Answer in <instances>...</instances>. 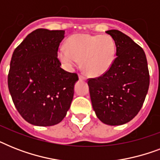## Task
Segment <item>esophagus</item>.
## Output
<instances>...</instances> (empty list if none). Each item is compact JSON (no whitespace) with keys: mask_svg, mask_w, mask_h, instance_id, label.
I'll return each instance as SVG.
<instances>
[{"mask_svg":"<svg viewBox=\"0 0 160 160\" xmlns=\"http://www.w3.org/2000/svg\"><path fill=\"white\" fill-rule=\"evenodd\" d=\"M79 79H80V80H86V77H85L84 75H82V74H80V75H79Z\"/></svg>","mask_w":160,"mask_h":160,"instance_id":"1","label":"esophagus"}]
</instances>
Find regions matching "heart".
Masks as SVG:
<instances>
[{"mask_svg":"<svg viewBox=\"0 0 160 160\" xmlns=\"http://www.w3.org/2000/svg\"><path fill=\"white\" fill-rule=\"evenodd\" d=\"M116 56V43L109 35L75 34L67 40V47L58 48L57 57L66 70H72L82 60L85 74L100 76L113 65Z\"/></svg>","mask_w":160,"mask_h":160,"instance_id":"1","label":"heart"}]
</instances>
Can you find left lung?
<instances>
[{
	"label": "left lung",
	"instance_id": "1",
	"mask_svg": "<svg viewBox=\"0 0 160 160\" xmlns=\"http://www.w3.org/2000/svg\"><path fill=\"white\" fill-rule=\"evenodd\" d=\"M116 43V58L106 73L88 79L93 109L100 121L121 125L143 106L149 86L146 55L142 47L118 30L107 31Z\"/></svg>",
	"mask_w": 160,
	"mask_h": 160
}]
</instances>
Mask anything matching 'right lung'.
<instances>
[{
  "instance_id": "add662e5",
  "label": "right lung",
  "mask_w": 160,
  "mask_h": 160,
  "mask_svg": "<svg viewBox=\"0 0 160 160\" xmlns=\"http://www.w3.org/2000/svg\"><path fill=\"white\" fill-rule=\"evenodd\" d=\"M65 31L37 29L13 52L8 88L17 111L38 126L59 124L66 115L74 95L76 73L60 67L57 57Z\"/></svg>"
}]
</instances>
